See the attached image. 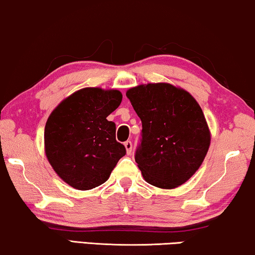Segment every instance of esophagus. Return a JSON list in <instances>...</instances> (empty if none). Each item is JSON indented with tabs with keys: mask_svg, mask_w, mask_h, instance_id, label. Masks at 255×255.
<instances>
[{
	"mask_svg": "<svg viewBox=\"0 0 255 255\" xmlns=\"http://www.w3.org/2000/svg\"><path fill=\"white\" fill-rule=\"evenodd\" d=\"M125 147H126L127 154H130L131 151H132V144H131L130 140H126V142H125Z\"/></svg>",
	"mask_w": 255,
	"mask_h": 255,
	"instance_id": "34e87169",
	"label": "esophagus"
}]
</instances>
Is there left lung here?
<instances>
[{
    "label": "left lung",
    "instance_id": "obj_1",
    "mask_svg": "<svg viewBox=\"0 0 255 255\" xmlns=\"http://www.w3.org/2000/svg\"><path fill=\"white\" fill-rule=\"evenodd\" d=\"M126 96L142 121L135 161L144 180L161 189L183 184L200 167L211 143L199 104L169 83L140 85Z\"/></svg>",
    "mask_w": 255,
    "mask_h": 255
}]
</instances>
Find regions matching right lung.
I'll return each mask as SVG.
<instances>
[{"label": "right lung", "mask_w": 255, "mask_h": 255, "mask_svg": "<svg viewBox=\"0 0 255 255\" xmlns=\"http://www.w3.org/2000/svg\"><path fill=\"white\" fill-rule=\"evenodd\" d=\"M121 101L119 90L85 88L64 100L48 118L45 154L71 187L89 190L103 184L126 154L116 139V124L106 119Z\"/></svg>", "instance_id": "1"}]
</instances>
